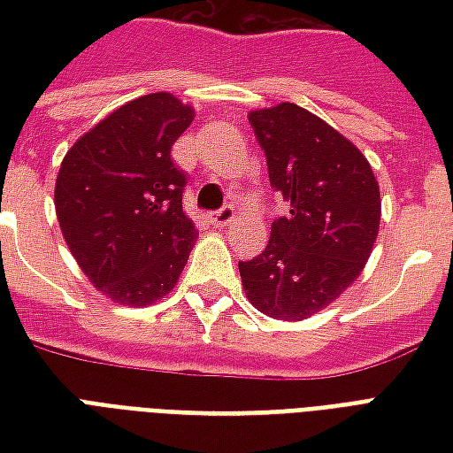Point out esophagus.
Masks as SVG:
<instances>
[{
  "label": "esophagus",
  "instance_id": "34e87169",
  "mask_svg": "<svg viewBox=\"0 0 453 453\" xmlns=\"http://www.w3.org/2000/svg\"><path fill=\"white\" fill-rule=\"evenodd\" d=\"M233 218H235V208L230 206V203L223 208H218L216 213H211V220H213V226L218 227L230 226V223H233Z\"/></svg>",
  "mask_w": 453,
  "mask_h": 453
}]
</instances>
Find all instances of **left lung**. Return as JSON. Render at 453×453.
<instances>
[{"mask_svg": "<svg viewBox=\"0 0 453 453\" xmlns=\"http://www.w3.org/2000/svg\"><path fill=\"white\" fill-rule=\"evenodd\" d=\"M250 123L288 213L274 218L265 252L240 262L242 286L269 318L303 320L361 274L379 235V184L359 148L296 104Z\"/></svg>", "mask_w": 453, "mask_h": 453, "instance_id": "8db88e82", "label": "left lung"}]
</instances>
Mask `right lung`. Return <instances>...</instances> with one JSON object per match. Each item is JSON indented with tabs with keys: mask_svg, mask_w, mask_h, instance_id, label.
I'll return each instance as SVG.
<instances>
[{
	"mask_svg": "<svg viewBox=\"0 0 453 453\" xmlns=\"http://www.w3.org/2000/svg\"><path fill=\"white\" fill-rule=\"evenodd\" d=\"M194 109L157 92L133 99L67 150L55 181L65 242L99 291L130 308L177 284L196 226L184 213L187 172L172 145Z\"/></svg>",
	"mask_w": 453,
	"mask_h": 453,
	"instance_id": "right-lung-1",
	"label": "right lung"
}]
</instances>
